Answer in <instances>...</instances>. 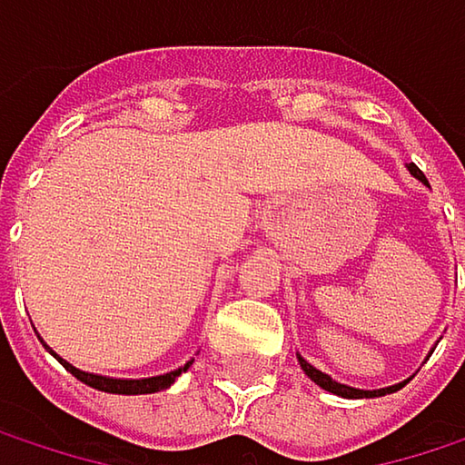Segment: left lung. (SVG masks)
I'll list each match as a JSON object with an SVG mask.
<instances>
[{
  "mask_svg": "<svg viewBox=\"0 0 465 465\" xmlns=\"http://www.w3.org/2000/svg\"><path fill=\"white\" fill-rule=\"evenodd\" d=\"M407 169H410V174H412L415 180H420L425 188H430V185H428V180H425V174L420 172L415 163H407ZM296 358H299V366L304 369V374H307V377H310L315 385H321L323 391L333 393V396H341V399H377V396H385V393H396L399 388H404V385H407V380H404V382H396V385H388V388H377V391H361V388H352V385H344V382L333 380L331 374H325V371H321L318 366H312L310 361H304L299 352H296Z\"/></svg>",
  "mask_w": 465,
  "mask_h": 465,
  "instance_id": "obj_1",
  "label": "left lung"
}]
</instances>
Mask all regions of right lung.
<instances>
[{"instance_id":"right-lung-1","label":"right lung","mask_w":465,"mask_h":465,"mask_svg":"<svg viewBox=\"0 0 465 465\" xmlns=\"http://www.w3.org/2000/svg\"><path fill=\"white\" fill-rule=\"evenodd\" d=\"M47 352H50V355H55L50 347H47ZM55 358H58V355H55ZM58 361H61V366H64L72 377H77V380H80V382H85L88 388H96V391H104V393H118V396H144V393L166 391V388H172V385H174V380H177L183 371H188V369H191V363H193V361H188V363H183L180 369L166 371V374H158V377H144V380H113V377H102V374L80 371V369H74L72 363H66L64 358H58Z\"/></svg>"}]
</instances>
